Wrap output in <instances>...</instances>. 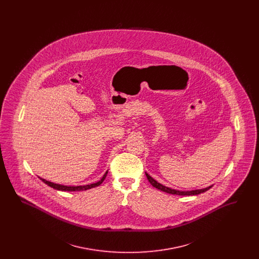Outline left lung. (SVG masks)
Masks as SVG:
<instances>
[{"label": "left lung", "mask_w": 259, "mask_h": 259, "mask_svg": "<svg viewBox=\"0 0 259 259\" xmlns=\"http://www.w3.org/2000/svg\"><path fill=\"white\" fill-rule=\"evenodd\" d=\"M146 176L148 178V182L150 183V185H152L153 187L159 189L161 191H164L166 193L169 194H175V195H183V196H190V195H198L201 194L203 192H206L207 190H209L210 187H212V185H209L206 188H202V189H195V190H189V191H182V190H177V189H172L171 187L165 186V185H161L160 183L156 182L154 179H152L148 172H146Z\"/></svg>", "instance_id": "obj_1"}]
</instances>
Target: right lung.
<instances>
[{
	"label": "right lung",
	"mask_w": 259,
	"mask_h": 259,
	"mask_svg": "<svg viewBox=\"0 0 259 259\" xmlns=\"http://www.w3.org/2000/svg\"><path fill=\"white\" fill-rule=\"evenodd\" d=\"M107 174H108V171L105 172L104 176H103V178H102L99 182L95 183V184H91V185H77V186H68V185L53 184V183L49 182V181H47V180H45V179H41V178H39V177H38V178H39V180H40L41 182H44L46 185H49V186L54 188V189H57V190H61V191H82V190H87V189H91V188H93V187L99 186V185H101V184L104 182V180L106 179Z\"/></svg>",
	"instance_id": "add662e5"
}]
</instances>
